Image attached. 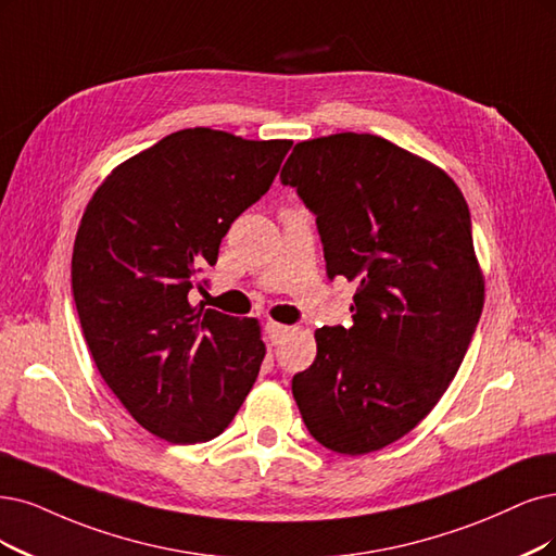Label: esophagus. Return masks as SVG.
<instances>
[{"label": "esophagus", "mask_w": 556, "mask_h": 556, "mask_svg": "<svg viewBox=\"0 0 556 556\" xmlns=\"http://www.w3.org/2000/svg\"><path fill=\"white\" fill-rule=\"evenodd\" d=\"M265 334H267V339H270L273 343H281L286 337L291 334V327L270 320V323H265Z\"/></svg>", "instance_id": "esophagus-1"}]
</instances>
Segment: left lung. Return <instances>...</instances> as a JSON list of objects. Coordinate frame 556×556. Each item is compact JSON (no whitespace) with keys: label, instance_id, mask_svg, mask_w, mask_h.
Instances as JSON below:
<instances>
[{"label":"left lung","instance_id":"obj_1","mask_svg":"<svg viewBox=\"0 0 556 556\" xmlns=\"http://www.w3.org/2000/svg\"><path fill=\"white\" fill-rule=\"evenodd\" d=\"M281 182L316 213L327 275L357 283L353 327L316 330L293 399L323 446L371 454L438 405L477 330L485 279L467 201L438 164L366 132L295 143Z\"/></svg>","mask_w":556,"mask_h":556}]
</instances>
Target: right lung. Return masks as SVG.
Returning <instances> with one entry per match:
<instances>
[{"label": "right lung", "instance_id": "add662e5", "mask_svg": "<svg viewBox=\"0 0 556 556\" xmlns=\"http://www.w3.org/2000/svg\"><path fill=\"white\" fill-rule=\"evenodd\" d=\"M291 147L178 130L114 167L81 215L73 247L81 332L102 380L160 440L217 438L258 376V320L192 306L188 293Z\"/></svg>", "mask_w": 556, "mask_h": 556}]
</instances>
